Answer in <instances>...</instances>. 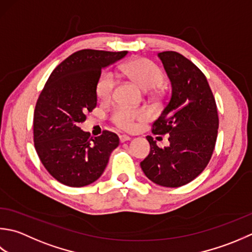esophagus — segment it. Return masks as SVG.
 I'll return each mask as SVG.
<instances>
[{
  "label": "esophagus",
  "mask_w": 252,
  "mask_h": 252,
  "mask_svg": "<svg viewBox=\"0 0 252 252\" xmlns=\"http://www.w3.org/2000/svg\"><path fill=\"white\" fill-rule=\"evenodd\" d=\"M128 140H130L129 136H126V135H121L120 136V141L121 142H125V141H128Z\"/></svg>",
  "instance_id": "1"
}]
</instances>
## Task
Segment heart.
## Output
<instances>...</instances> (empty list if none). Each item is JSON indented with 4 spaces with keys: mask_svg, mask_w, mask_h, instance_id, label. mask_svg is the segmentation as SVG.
Returning <instances> with one entry per match:
<instances>
[{
    "mask_svg": "<svg viewBox=\"0 0 252 252\" xmlns=\"http://www.w3.org/2000/svg\"><path fill=\"white\" fill-rule=\"evenodd\" d=\"M123 73L141 89L149 91L156 89L164 83V74L157 64L152 61L138 58L130 60L123 65ZM115 87V78L111 71L102 73L96 83V95L100 100H109ZM149 113L143 109H127L117 107L111 116L112 122L124 130H132L137 121L146 120Z\"/></svg>",
    "mask_w": 252,
    "mask_h": 252,
    "instance_id": "b5f03b06",
    "label": "heart"
}]
</instances>
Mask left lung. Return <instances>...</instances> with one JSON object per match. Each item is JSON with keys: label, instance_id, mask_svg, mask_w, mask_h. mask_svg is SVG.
I'll return each mask as SVG.
<instances>
[{"label": "left lung", "instance_id": "8db88e82", "mask_svg": "<svg viewBox=\"0 0 252 252\" xmlns=\"http://www.w3.org/2000/svg\"><path fill=\"white\" fill-rule=\"evenodd\" d=\"M171 80L172 95L153 123V135L168 133L169 146L158 148L151 136L150 153L140 163L157 185L176 188L193 181L208 165L217 142V103L203 73L174 51L158 54Z\"/></svg>", "mask_w": 252, "mask_h": 252}]
</instances>
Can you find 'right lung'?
I'll use <instances>...</instances> for the list:
<instances>
[{
	"instance_id": "add662e5",
	"label": "right lung",
	"mask_w": 252,
	"mask_h": 252,
	"mask_svg": "<svg viewBox=\"0 0 252 252\" xmlns=\"http://www.w3.org/2000/svg\"><path fill=\"white\" fill-rule=\"evenodd\" d=\"M80 50L56 67L41 91L33 114V141L41 163L56 181L69 187L95 182L119 147V136L99 137L79 127L96 106V83L102 69L127 54Z\"/></svg>"
}]
</instances>
